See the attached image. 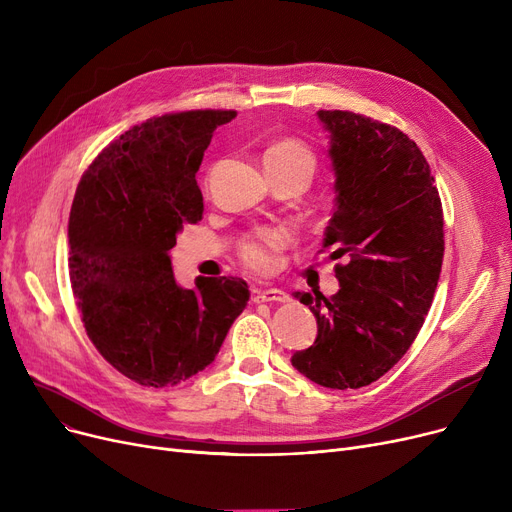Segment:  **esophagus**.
I'll return each mask as SVG.
<instances>
[{
  "label": "esophagus",
  "mask_w": 512,
  "mask_h": 512,
  "mask_svg": "<svg viewBox=\"0 0 512 512\" xmlns=\"http://www.w3.org/2000/svg\"><path fill=\"white\" fill-rule=\"evenodd\" d=\"M288 294L280 288H265V290H255L253 292V301L255 303H288Z\"/></svg>",
  "instance_id": "obj_1"
}]
</instances>
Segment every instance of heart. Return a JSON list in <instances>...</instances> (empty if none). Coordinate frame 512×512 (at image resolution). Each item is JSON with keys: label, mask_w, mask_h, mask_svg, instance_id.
<instances>
[{"label": "heart", "mask_w": 512, "mask_h": 512, "mask_svg": "<svg viewBox=\"0 0 512 512\" xmlns=\"http://www.w3.org/2000/svg\"><path fill=\"white\" fill-rule=\"evenodd\" d=\"M265 170L272 168H284V170H305L313 176L315 170V157L311 149L297 141V139H284L274 143L263 155ZM288 234L284 230H261L253 236H249L240 247L242 261L257 272L272 270L276 263V251L286 245Z\"/></svg>", "instance_id": "1"}]
</instances>
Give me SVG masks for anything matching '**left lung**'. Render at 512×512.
<instances>
[{
  "mask_svg": "<svg viewBox=\"0 0 512 512\" xmlns=\"http://www.w3.org/2000/svg\"><path fill=\"white\" fill-rule=\"evenodd\" d=\"M328 132L334 209L324 232L338 292H297L315 342L290 363L332 390L369 386L409 351L442 272L444 218L419 147L394 126L353 112H317Z\"/></svg>",
  "mask_w": 512,
  "mask_h": 512,
  "instance_id": "1",
  "label": "left lung"
}]
</instances>
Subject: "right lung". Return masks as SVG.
<instances>
[{
	"instance_id": "right-lung-1",
	"label": "right lung",
	"mask_w": 512,
	"mask_h": 512,
	"mask_svg": "<svg viewBox=\"0 0 512 512\" xmlns=\"http://www.w3.org/2000/svg\"><path fill=\"white\" fill-rule=\"evenodd\" d=\"M236 112L147 120L107 145L70 209V282L101 357L141 386H176L213 363L249 303L240 278L176 282L170 251L203 215L197 170L213 130Z\"/></svg>"
}]
</instances>
